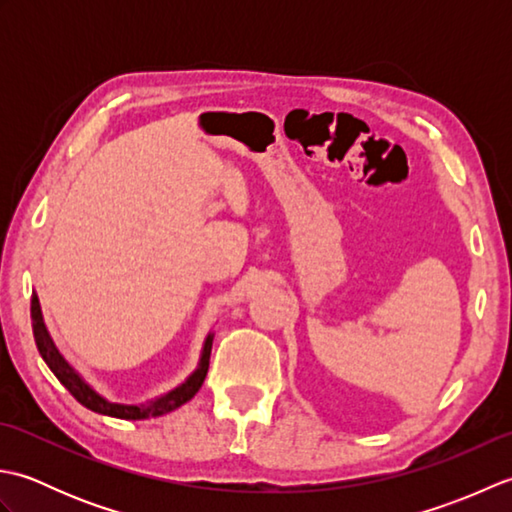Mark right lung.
<instances>
[{"mask_svg":"<svg viewBox=\"0 0 512 512\" xmlns=\"http://www.w3.org/2000/svg\"><path fill=\"white\" fill-rule=\"evenodd\" d=\"M30 319H32V332H35L37 350H39L43 361H46V365L50 367V372L59 378V383L68 389L83 407L101 413V416H112V418H121V420H147V418L165 416V413L182 407L184 402H189L195 394H198V389L202 387L204 378H206V372H209V358H211L215 332L206 334L198 365H195L193 372L184 378L180 385H176L173 389L165 391V394H160L151 400L136 402V405H127V402H114L110 398H105L103 394H99V391H96L88 383V380H85L68 361H65V356L59 352V347L52 341V336L46 328V321H43L41 303H39L37 295H32V301H30Z\"/></svg>","mask_w":512,"mask_h":512,"instance_id":"obj_1","label":"right lung"}]
</instances>
